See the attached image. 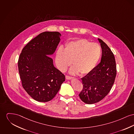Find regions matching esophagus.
<instances>
[{"label":"esophagus","mask_w":134,"mask_h":134,"mask_svg":"<svg viewBox=\"0 0 134 134\" xmlns=\"http://www.w3.org/2000/svg\"><path fill=\"white\" fill-rule=\"evenodd\" d=\"M65 78H66V79H68V80H70V79L73 78V77H71V76H68V75H66V76H65Z\"/></svg>","instance_id":"esophagus-1"}]
</instances>
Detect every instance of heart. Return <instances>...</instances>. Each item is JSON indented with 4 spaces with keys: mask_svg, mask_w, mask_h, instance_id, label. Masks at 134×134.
Masks as SVG:
<instances>
[{
    "mask_svg": "<svg viewBox=\"0 0 134 134\" xmlns=\"http://www.w3.org/2000/svg\"><path fill=\"white\" fill-rule=\"evenodd\" d=\"M101 54L102 49L98 44L82 38L67 43L64 50L59 48L56 54L55 63L57 68L64 71L72 62L74 67L71 72L85 75L94 69Z\"/></svg>",
    "mask_w": 134,
    "mask_h": 134,
    "instance_id": "1",
    "label": "heart"
}]
</instances>
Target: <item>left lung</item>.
Instances as JSON below:
<instances>
[{
  "label": "left lung",
  "mask_w": 134,
  "mask_h": 134,
  "mask_svg": "<svg viewBox=\"0 0 134 134\" xmlns=\"http://www.w3.org/2000/svg\"><path fill=\"white\" fill-rule=\"evenodd\" d=\"M98 40L102 49L101 62L92 71L81 78L83 89L79 96L87 104L98 103L104 98L112 88L116 76L113 52L105 42Z\"/></svg>",
  "instance_id": "left-lung-1"
}]
</instances>
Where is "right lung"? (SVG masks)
I'll list each match as a JSON object with an SVG mask.
<instances>
[{
	"instance_id": "obj_1",
	"label": "right lung",
	"mask_w": 134,
	"mask_h": 134,
	"mask_svg": "<svg viewBox=\"0 0 134 134\" xmlns=\"http://www.w3.org/2000/svg\"><path fill=\"white\" fill-rule=\"evenodd\" d=\"M60 36L57 31L43 32L31 40L20 55L18 70L22 85L37 101L52 99L65 81V76L54 67L49 56L55 51Z\"/></svg>"
}]
</instances>
